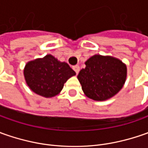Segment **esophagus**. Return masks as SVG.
Segmentation results:
<instances>
[{
	"instance_id": "1",
	"label": "esophagus",
	"mask_w": 148,
	"mask_h": 148,
	"mask_svg": "<svg viewBox=\"0 0 148 148\" xmlns=\"http://www.w3.org/2000/svg\"><path fill=\"white\" fill-rule=\"evenodd\" d=\"M73 69H74V71H76V73L78 74V72L80 71V66L78 65H76V66H73Z\"/></svg>"
}]
</instances>
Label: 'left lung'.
Returning a JSON list of instances; mask_svg holds the SVG:
<instances>
[{"label": "left lung", "instance_id": "1", "mask_svg": "<svg viewBox=\"0 0 148 148\" xmlns=\"http://www.w3.org/2000/svg\"><path fill=\"white\" fill-rule=\"evenodd\" d=\"M77 79L84 94L103 101L112 98L123 88L127 78V66L112 56L95 54L85 62Z\"/></svg>", "mask_w": 148, "mask_h": 148}]
</instances>
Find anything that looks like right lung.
I'll use <instances>...</instances> for the list:
<instances>
[{
    "label": "right lung",
    "instance_id": "add662e5",
    "mask_svg": "<svg viewBox=\"0 0 148 148\" xmlns=\"http://www.w3.org/2000/svg\"><path fill=\"white\" fill-rule=\"evenodd\" d=\"M76 75L65 62H60L51 54L28 62L24 77L29 88L35 94L52 98L61 92L66 81Z\"/></svg>",
    "mask_w": 148,
    "mask_h": 148
}]
</instances>
